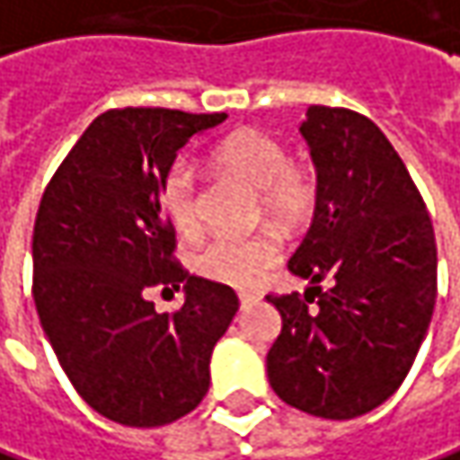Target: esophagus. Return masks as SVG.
Wrapping results in <instances>:
<instances>
[{
    "label": "esophagus",
    "instance_id": "1",
    "mask_svg": "<svg viewBox=\"0 0 460 460\" xmlns=\"http://www.w3.org/2000/svg\"><path fill=\"white\" fill-rule=\"evenodd\" d=\"M255 300H258L255 295H247V292H242V295H239V303H242V308H247V305H252Z\"/></svg>",
    "mask_w": 460,
    "mask_h": 460
}]
</instances>
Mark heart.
<instances>
[{
  "label": "heart",
  "mask_w": 460,
  "mask_h": 460,
  "mask_svg": "<svg viewBox=\"0 0 460 460\" xmlns=\"http://www.w3.org/2000/svg\"><path fill=\"white\" fill-rule=\"evenodd\" d=\"M218 171H226L258 189L263 213L276 224H297L315 205V176L311 168L289 163V155L281 142L258 131L239 128L213 146L210 155ZM160 202L184 236L199 231V191L197 173L189 163H176L160 189ZM279 244L271 236H216L197 255L194 269L229 287H255L279 263Z\"/></svg>",
  "instance_id": "1"
}]
</instances>
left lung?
I'll return each mask as SVG.
<instances>
[{
	"instance_id": "obj_1",
	"label": "left lung",
	"mask_w": 460,
	"mask_h": 460,
	"mask_svg": "<svg viewBox=\"0 0 460 460\" xmlns=\"http://www.w3.org/2000/svg\"><path fill=\"white\" fill-rule=\"evenodd\" d=\"M300 134L318 194L287 269L311 287L305 297H266L281 314L266 368L287 405L342 421L382 405L411 371L435 311L438 244L419 189L376 123L314 105Z\"/></svg>"
}]
</instances>
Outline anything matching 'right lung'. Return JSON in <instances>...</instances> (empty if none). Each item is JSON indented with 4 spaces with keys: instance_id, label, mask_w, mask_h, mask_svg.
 <instances>
[{
    "instance_id": "obj_1",
    "label": "right lung",
    "mask_w": 460,
    "mask_h": 460,
    "mask_svg": "<svg viewBox=\"0 0 460 460\" xmlns=\"http://www.w3.org/2000/svg\"><path fill=\"white\" fill-rule=\"evenodd\" d=\"M226 112L107 110L67 152L33 226V303L75 393L123 427H163L199 405L210 355L239 311L236 292L173 261L163 179L191 137ZM152 286L185 289L157 314Z\"/></svg>"
}]
</instances>
